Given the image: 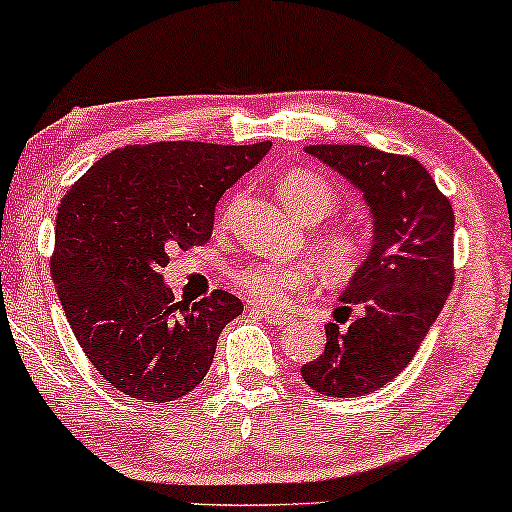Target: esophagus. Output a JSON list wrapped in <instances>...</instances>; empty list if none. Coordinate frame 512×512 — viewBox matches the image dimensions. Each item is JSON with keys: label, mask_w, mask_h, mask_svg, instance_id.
<instances>
[{"label": "esophagus", "mask_w": 512, "mask_h": 512, "mask_svg": "<svg viewBox=\"0 0 512 512\" xmlns=\"http://www.w3.org/2000/svg\"><path fill=\"white\" fill-rule=\"evenodd\" d=\"M256 313H261L263 320L275 324V327H284V324L291 322L289 315H275V313H268V310H256Z\"/></svg>", "instance_id": "34e87169"}]
</instances>
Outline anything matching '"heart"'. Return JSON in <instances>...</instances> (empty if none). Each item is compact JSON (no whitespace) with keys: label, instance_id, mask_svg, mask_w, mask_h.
<instances>
[{"label":"heart","instance_id":"1","mask_svg":"<svg viewBox=\"0 0 512 512\" xmlns=\"http://www.w3.org/2000/svg\"><path fill=\"white\" fill-rule=\"evenodd\" d=\"M282 202L301 221H322L336 209L338 199L322 176L310 171H291L280 185ZM367 254V237L353 225H336L322 232L317 240V256L334 277H350L360 268ZM237 289L249 301L263 308H284L291 298L301 294L313 282V270L305 263L258 261L242 265L232 272Z\"/></svg>","mask_w":512,"mask_h":512}]
</instances>
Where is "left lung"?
<instances>
[{
	"mask_svg": "<svg viewBox=\"0 0 512 512\" xmlns=\"http://www.w3.org/2000/svg\"><path fill=\"white\" fill-rule=\"evenodd\" d=\"M364 192L374 244L341 296L327 345L301 367L303 381L327 397L383 388L414 360L454 284V211L421 162L367 145H308Z\"/></svg>",
	"mask_w": 512,
	"mask_h": 512,
	"instance_id": "1",
	"label": "left lung"
}]
</instances>
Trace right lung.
I'll return each instance as SVG.
<instances>
[{
    "label": "right lung",
    "mask_w": 512,
    "mask_h": 512,
    "mask_svg": "<svg viewBox=\"0 0 512 512\" xmlns=\"http://www.w3.org/2000/svg\"><path fill=\"white\" fill-rule=\"evenodd\" d=\"M162 141L98 159L58 207L51 277L77 343L110 386L171 402L202 383L242 301L214 289L174 301L169 251L207 244L223 192L270 150Z\"/></svg>",
    "instance_id": "1"
}]
</instances>
